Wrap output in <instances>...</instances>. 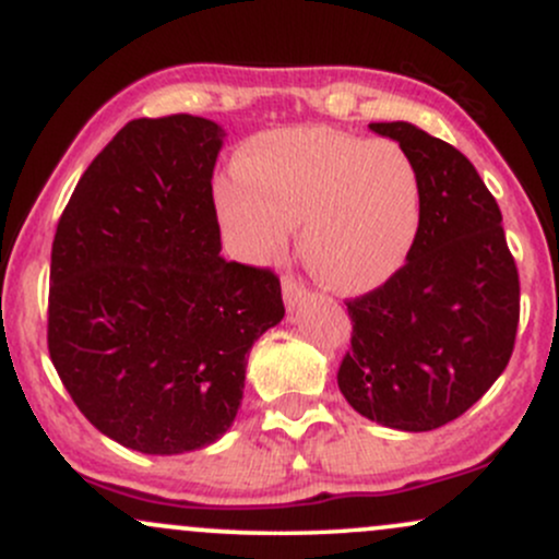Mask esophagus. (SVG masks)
<instances>
[{"mask_svg":"<svg viewBox=\"0 0 559 559\" xmlns=\"http://www.w3.org/2000/svg\"><path fill=\"white\" fill-rule=\"evenodd\" d=\"M281 288H284V301H286L288 310H294V307H297L299 301L307 297L305 284H301V281H297V278H292V275H286V278L281 281Z\"/></svg>","mask_w":559,"mask_h":559,"instance_id":"obj_1","label":"esophagus"}]
</instances>
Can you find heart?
Listing matches in <instances>:
<instances>
[{
  "label": "heart",
  "instance_id": "heart-1",
  "mask_svg": "<svg viewBox=\"0 0 559 559\" xmlns=\"http://www.w3.org/2000/svg\"><path fill=\"white\" fill-rule=\"evenodd\" d=\"M215 191L223 226L252 260H271L301 223V258L344 294L373 292L404 265L420 226L413 163L391 141L331 128L260 133Z\"/></svg>",
  "mask_w": 559,
  "mask_h": 559
}]
</instances>
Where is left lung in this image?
<instances>
[{"label":"left lung","mask_w":559,"mask_h":559,"mask_svg":"<svg viewBox=\"0 0 559 559\" xmlns=\"http://www.w3.org/2000/svg\"><path fill=\"white\" fill-rule=\"evenodd\" d=\"M400 141L420 189V226L383 286L346 299L352 349L344 400L396 431H433L471 409L502 376L521 320V281L497 199L463 152L423 128L370 123Z\"/></svg>","instance_id":"left-lung-1"}]
</instances>
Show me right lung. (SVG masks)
Wrapping results in <instances>:
<instances>
[{
  "instance_id": "1",
  "label": "right lung",
  "mask_w": 559,
  "mask_h": 559,
  "mask_svg": "<svg viewBox=\"0 0 559 559\" xmlns=\"http://www.w3.org/2000/svg\"><path fill=\"white\" fill-rule=\"evenodd\" d=\"M221 126L131 120L88 165L57 223L49 357L96 431L144 454L221 439L252 344L281 323L271 267L221 258Z\"/></svg>"
}]
</instances>
